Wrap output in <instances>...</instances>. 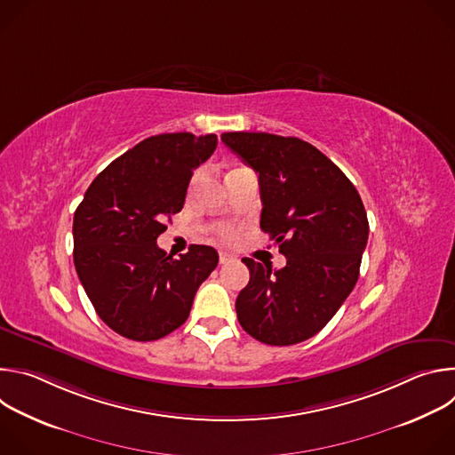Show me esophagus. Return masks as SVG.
Instances as JSON below:
<instances>
[{
  "label": "esophagus",
  "mask_w": 455,
  "mask_h": 455,
  "mask_svg": "<svg viewBox=\"0 0 455 455\" xmlns=\"http://www.w3.org/2000/svg\"><path fill=\"white\" fill-rule=\"evenodd\" d=\"M234 253H230V251H220V263L221 265H228V263H232L234 261Z\"/></svg>",
  "instance_id": "esophagus-1"
}]
</instances>
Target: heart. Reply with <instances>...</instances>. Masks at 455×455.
<instances>
[{
	"label": "heart",
	"mask_w": 455,
	"mask_h": 455,
	"mask_svg": "<svg viewBox=\"0 0 455 455\" xmlns=\"http://www.w3.org/2000/svg\"><path fill=\"white\" fill-rule=\"evenodd\" d=\"M218 234H220V237H221L223 241H227V243H230V241L235 239V232H234L232 228H220Z\"/></svg>",
	"instance_id": "obj_1"
}]
</instances>
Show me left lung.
I'll use <instances>...</instances> for the list:
<instances>
[{
  "label": "left lung",
  "instance_id": "8db88e82",
  "mask_svg": "<svg viewBox=\"0 0 455 455\" xmlns=\"http://www.w3.org/2000/svg\"><path fill=\"white\" fill-rule=\"evenodd\" d=\"M221 140L259 174L261 230L286 255L281 270L243 259L250 281L235 300L237 320L263 344L304 342L333 318L358 281L369 237L360 194L300 139L234 132Z\"/></svg>",
  "mask_w": 455,
  "mask_h": 455
}]
</instances>
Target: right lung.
Listing matches in <instances>:
<instances>
[{"instance_id": "obj_1", "label": "right lung", "mask_w": 455, "mask_h": 455, "mask_svg": "<svg viewBox=\"0 0 455 455\" xmlns=\"http://www.w3.org/2000/svg\"><path fill=\"white\" fill-rule=\"evenodd\" d=\"M218 137L164 133L113 160L88 187L74 216V263L97 315L137 342L164 339L187 320L200 284L218 267L212 246L172 259L156 239L183 209L194 169Z\"/></svg>"}]
</instances>
